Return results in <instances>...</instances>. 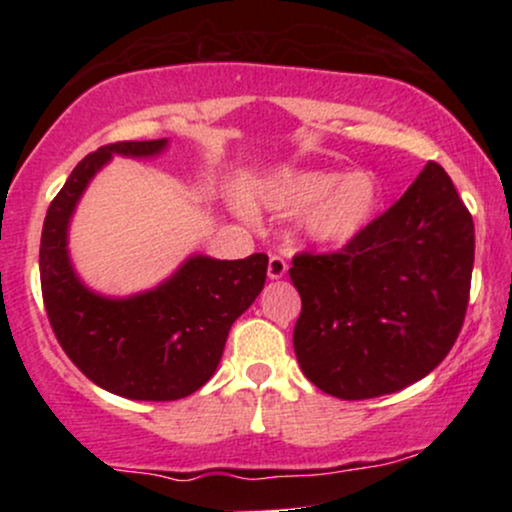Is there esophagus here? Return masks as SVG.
<instances>
[{"label":"esophagus","instance_id":"34e87169","mask_svg":"<svg viewBox=\"0 0 512 512\" xmlns=\"http://www.w3.org/2000/svg\"><path fill=\"white\" fill-rule=\"evenodd\" d=\"M289 272V264L281 255H272L269 257V264H267V276L269 279H284V274Z\"/></svg>","mask_w":512,"mask_h":512}]
</instances>
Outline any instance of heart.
<instances>
[{"label": "heart", "mask_w": 512, "mask_h": 512, "mask_svg": "<svg viewBox=\"0 0 512 512\" xmlns=\"http://www.w3.org/2000/svg\"><path fill=\"white\" fill-rule=\"evenodd\" d=\"M260 202L276 214H301V231L310 243L344 245L373 221L380 185L366 170H289L267 182Z\"/></svg>", "instance_id": "obj_1"}]
</instances>
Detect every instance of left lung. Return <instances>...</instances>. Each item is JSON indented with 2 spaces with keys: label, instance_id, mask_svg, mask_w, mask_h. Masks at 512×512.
Segmentation results:
<instances>
[{
  "label": "left lung",
  "instance_id": "1",
  "mask_svg": "<svg viewBox=\"0 0 512 512\" xmlns=\"http://www.w3.org/2000/svg\"><path fill=\"white\" fill-rule=\"evenodd\" d=\"M472 267V214L428 161L342 252L293 257L303 375L339 399L392 395L426 378L462 330Z\"/></svg>",
  "mask_w": 512,
  "mask_h": 512
}]
</instances>
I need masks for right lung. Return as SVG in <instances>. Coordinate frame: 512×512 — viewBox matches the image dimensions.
<instances>
[{"instance_id": "right-lung-1", "label": "right lung", "mask_w": 512, "mask_h": 512, "mask_svg": "<svg viewBox=\"0 0 512 512\" xmlns=\"http://www.w3.org/2000/svg\"><path fill=\"white\" fill-rule=\"evenodd\" d=\"M168 139L117 142L88 154L52 199L40 238V286L64 354L103 390L173 402L216 373L231 325L264 289L269 257L190 255L154 289L115 298L88 289L69 257V223L88 182L113 156L154 158Z\"/></svg>"}]
</instances>
